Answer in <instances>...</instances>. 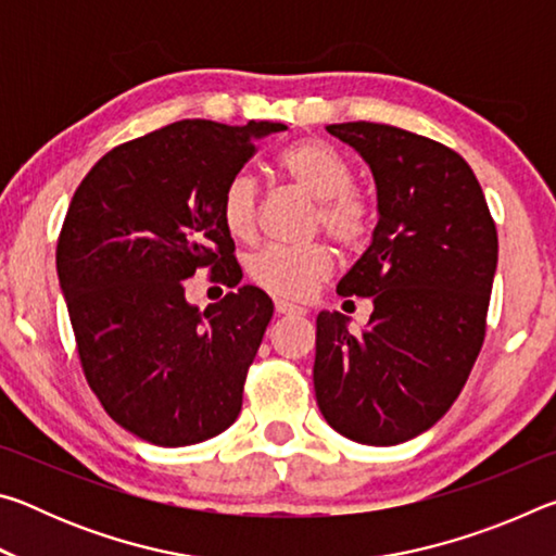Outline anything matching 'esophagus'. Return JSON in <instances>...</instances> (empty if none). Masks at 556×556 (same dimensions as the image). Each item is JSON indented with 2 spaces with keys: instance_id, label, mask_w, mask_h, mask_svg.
I'll list each match as a JSON object with an SVG mask.
<instances>
[{
  "instance_id": "esophagus-1",
  "label": "esophagus",
  "mask_w": 556,
  "mask_h": 556,
  "mask_svg": "<svg viewBox=\"0 0 556 556\" xmlns=\"http://www.w3.org/2000/svg\"><path fill=\"white\" fill-rule=\"evenodd\" d=\"M275 308H277L279 316H306L304 306L289 304V301H285V299H275Z\"/></svg>"
}]
</instances>
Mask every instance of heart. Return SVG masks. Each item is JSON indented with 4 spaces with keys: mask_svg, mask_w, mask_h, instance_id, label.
Segmentation results:
<instances>
[{
    "mask_svg": "<svg viewBox=\"0 0 556 556\" xmlns=\"http://www.w3.org/2000/svg\"><path fill=\"white\" fill-rule=\"evenodd\" d=\"M279 172L299 191L314 199L312 230H324L343 250H361L372 235V205L353 188L345 159L318 139H299L277 159ZM257 184L250 174H235L220 193V220L232 240L252 242L257 235ZM333 267V252L316 240L299 248H265L248 260L252 285L281 299L312 294Z\"/></svg>",
    "mask_w": 556,
    "mask_h": 556,
    "instance_id": "1",
    "label": "heart"
}]
</instances>
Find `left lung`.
<instances>
[{"instance_id":"8db88e82","label":"left lung","mask_w":556,"mask_h":556,"mask_svg":"<svg viewBox=\"0 0 556 556\" xmlns=\"http://www.w3.org/2000/svg\"><path fill=\"white\" fill-rule=\"evenodd\" d=\"M326 129L368 162L380 218L336 289L372 299L368 326L316 318V402L345 439L394 446L434 427L464 390L485 338L497 232L454 149L378 122Z\"/></svg>"}]
</instances>
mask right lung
Listing matches in <instances>:
<instances>
[{"mask_svg": "<svg viewBox=\"0 0 556 556\" xmlns=\"http://www.w3.org/2000/svg\"><path fill=\"white\" fill-rule=\"evenodd\" d=\"M281 129L174 122L102 156L65 213L55 267L80 368L110 417L149 444H199L238 419L275 306L244 285L199 312L186 279L208 267L240 285L220 193L255 139Z\"/></svg>", "mask_w": 556, "mask_h": 556, "instance_id": "add662e5", "label": "right lung"}]
</instances>
